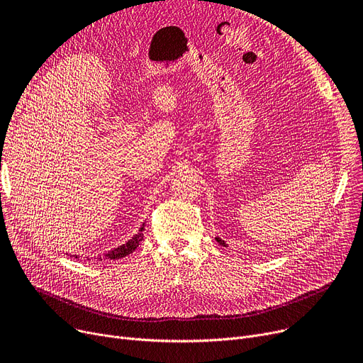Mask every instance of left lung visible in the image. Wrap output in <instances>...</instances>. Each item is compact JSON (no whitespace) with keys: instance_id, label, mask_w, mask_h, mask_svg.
Wrapping results in <instances>:
<instances>
[{"instance_id":"1","label":"left lung","mask_w":363,"mask_h":363,"mask_svg":"<svg viewBox=\"0 0 363 363\" xmlns=\"http://www.w3.org/2000/svg\"><path fill=\"white\" fill-rule=\"evenodd\" d=\"M216 241H218L220 245H225V241H222L219 237H216Z\"/></svg>"}]
</instances>
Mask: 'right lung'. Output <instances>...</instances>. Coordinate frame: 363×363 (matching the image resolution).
Instances as JSON below:
<instances>
[{
	"mask_svg": "<svg viewBox=\"0 0 363 363\" xmlns=\"http://www.w3.org/2000/svg\"><path fill=\"white\" fill-rule=\"evenodd\" d=\"M143 231H144V225L140 228V233H138L137 235H133L128 242H125L123 245L116 247V249L110 250V252L106 255V259H110V260H118V259H121V257H125V256L130 255V253H132L133 250H135L137 247L140 245V242L143 241V238H144ZM74 257L78 259V256H74Z\"/></svg>",
	"mask_w": 363,
	"mask_h": 363,
	"instance_id": "obj_1",
	"label": "right lung"
}]
</instances>
